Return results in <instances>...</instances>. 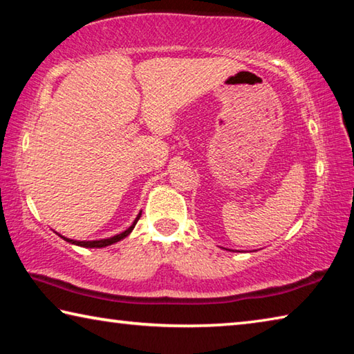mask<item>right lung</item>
Here are the masks:
<instances>
[{"label": "right lung", "mask_w": 354, "mask_h": 354, "mask_svg": "<svg viewBox=\"0 0 354 354\" xmlns=\"http://www.w3.org/2000/svg\"><path fill=\"white\" fill-rule=\"evenodd\" d=\"M140 215L142 214H139L137 215V218L134 220V223L131 225L127 231H123V232H120V234H117V236H113V237H109V239H101V241H92V242H80V241H71V239H65V237H62V239H65V241L67 242H70V243H75V245H80V247H87V248H101V247H107V245H112V243H115V242H118V241H122V239H124L127 237L131 231L134 230V226H136V223L137 221H139V218H140Z\"/></svg>", "instance_id": "right-lung-1"}]
</instances>
